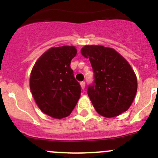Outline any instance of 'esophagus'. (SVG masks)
I'll return each instance as SVG.
<instances>
[{
    "mask_svg": "<svg viewBox=\"0 0 158 158\" xmlns=\"http://www.w3.org/2000/svg\"><path fill=\"white\" fill-rule=\"evenodd\" d=\"M80 85H81V89H83V90L85 89V81H81L80 83Z\"/></svg>",
    "mask_w": 158,
    "mask_h": 158,
    "instance_id": "obj_1",
    "label": "esophagus"
}]
</instances>
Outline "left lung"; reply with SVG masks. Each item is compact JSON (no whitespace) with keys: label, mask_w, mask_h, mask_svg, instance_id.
Masks as SVG:
<instances>
[{"label":"left lung","mask_w":158,"mask_h":158,"mask_svg":"<svg viewBox=\"0 0 158 158\" xmlns=\"http://www.w3.org/2000/svg\"><path fill=\"white\" fill-rule=\"evenodd\" d=\"M81 53L89 58L94 72L88 95L96 111L106 118L127 111L138 89L136 75L127 61L113 48L103 46L86 45Z\"/></svg>","instance_id":"8db88e82"}]
</instances>
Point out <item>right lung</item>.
<instances>
[{
	"label": "right lung",
	"instance_id": "add662e5",
	"mask_svg": "<svg viewBox=\"0 0 158 158\" xmlns=\"http://www.w3.org/2000/svg\"><path fill=\"white\" fill-rule=\"evenodd\" d=\"M73 46L51 47L36 61L30 76V89L38 107L54 118L70 115L81 96V86L70 68L76 56Z\"/></svg>",
	"mask_w": 158,
	"mask_h": 158
}]
</instances>
